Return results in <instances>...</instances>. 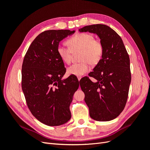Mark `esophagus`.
<instances>
[{"label":"esophagus","mask_w":150,"mask_h":150,"mask_svg":"<svg viewBox=\"0 0 150 150\" xmlns=\"http://www.w3.org/2000/svg\"><path fill=\"white\" fill-rule=\"evenodd\" d=\"M81 78H82V77H81V76H80V77H78V81H79L81 80Z\"/></svg>","instance_id":"34e87169"}]
</instances>
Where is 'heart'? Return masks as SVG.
I'll return each mask as SVG.
<instances>
[{
  "label": "heart",
  "mask_w": 150,
  "mask_h": 150,
  "mask_svg": "<svg viewBox=\"0 0 150 150\" xmlns=\"http://www.w3.org/2000/svg\"><path fill=\"white\" fill-rule=\"evenodd\" d=\"M66 43L69 47L59 45L57 47L58 55L66 64L71 61L72 53L80 51L79 63L72 64L67 68L68 74L82 76L89 71L90 66H96L100 62L104 51L102 42L94 39L93 35L88 33H79L68 39Z\"/></svg>",
  "instance_id": "1"
}]
</instances>
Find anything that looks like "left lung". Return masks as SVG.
Returning <instances> with one entry per match:
<instances>
[{"mask_svg":"<svg viewBox=\"0 0 150 150\" xmlns=\"http://www.w3.org/2000/svg\"><path fill=\"white\" fill-rule=\"evenodd\" d=\"M80 33L96 34L104 47L101 59L89 76L81 81L84 101L92 119L109 121L115 119L124 110L128 96L131 76L129 57L120 36L104 24L86 25Z\"/></svg>","mask_w":150,"mask_h":150,"instance_id":"8db88e82","label":"left lung"}]
</instances>
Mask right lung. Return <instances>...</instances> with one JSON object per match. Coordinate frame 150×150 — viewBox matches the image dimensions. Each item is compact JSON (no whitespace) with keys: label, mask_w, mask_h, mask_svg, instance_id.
Wrapping results in <instances>:
<instances>
[{"label":"right lung","mask_w":150,"mask_h":150,"mask_svg":"<svg viewBox=\"0 0 150 150\" xmlns=\"http://www.w3.org/2000/svg\"><path fill=\"white\" fill-rule=\"evenodd\" d=\"M75 33L70 30L43 32L31 43L22 66V89L33 115L42 123L56 126L71 117L69 110L79 88L75 78L62 79L66 72L57 53L61 40Z\"/></svg>","instance_id":"obj_1"}]
</instances>
